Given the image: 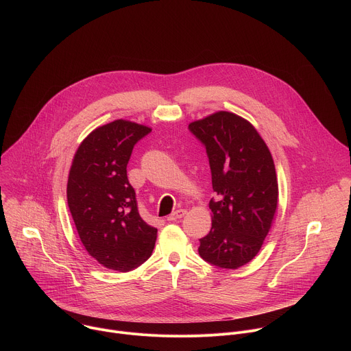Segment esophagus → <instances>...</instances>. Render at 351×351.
<instances>
[{"label":"esophagus","mask_w":351,"mask_h":351,"mask_svg":"<svg viewBox=\"0 0 351 351\" xmlns=\"http://www.w3.org/2000/svg\"><path fill=\"white\" fill-rule=\"evenodd\" d=\"M186 210H176L173 214H171L169 217H168V221H178V219H180V218H183L184 215H186Z\"/></svg>","instance_id":"34e87169"}]
</instances>
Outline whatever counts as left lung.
I'll return each instance as SVG.
<instances>
[{"label": "left lung", "instance_id": "8db88e82", "mask_svg": "<svg viewBox=\"0 0 351 351\" xmlns=\"http://www.w3.org/2000/svg\"><path fill=\"white\" fill-rule=\"evenodd\" d=\"M206 144L213 175V228L198 253L225 269H237L261 250L278 210L272 154L257 129L243 117L218 111L189 123Z\"/></svg>", "mask_w": 351, "mask_h": 351}]
</instances>
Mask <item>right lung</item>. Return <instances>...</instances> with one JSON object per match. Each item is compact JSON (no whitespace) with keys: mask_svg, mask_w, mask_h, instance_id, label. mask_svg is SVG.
<instances>
[{"mask_svg":"<svg viewBox=\"0 0 351 351\" xmlns=\"http://www.w3.org/2000/svg\"><path fill=\"white\" fill-rule=\"evenodd\" d=\"M152 128L117 119L95 128L77 147L66 197L88 256L107 269L128 272L153 253L157 228L137 211L126 167L134 144Z\"/></svg>","mask_w":351,"mask_h":351,"instance_id":"right-lung-1","label":"right lung"}]
</instances>
